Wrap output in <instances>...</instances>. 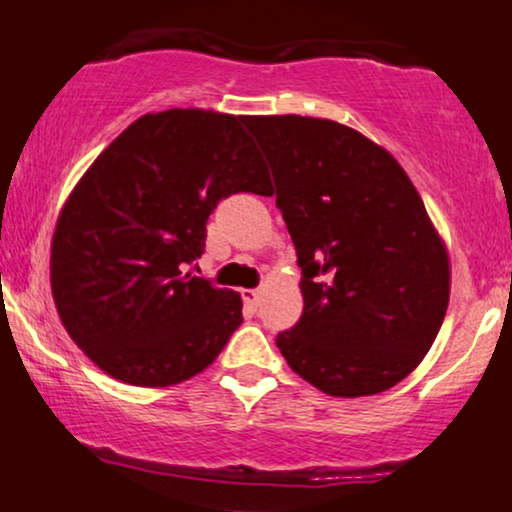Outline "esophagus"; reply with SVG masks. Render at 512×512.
<instances>
[{
    "mask_svg": "<svg viewBox=\"0 0 512 512\" xmlns=\"http://www.w3.org/2000/svg\"><path fill=\"white\" fill-rule=\"evenodd\" d=\"M240 296H243V301L252 305V308H257V305H260V291L257 289H243L240 291Z\"/></svg>",
    "mask_w": 512,
    "mask_h": 512,
    "instance_id": "1",
    "label": "esophagus"
}]
</instances>
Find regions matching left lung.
I'll return each instance as SVG.
<instances>
[{
	"label": "left lung",
	"instance_id": "1",
	"mask_svg": "<svg viewBox=\"0 0 512 512\" xmlns=\"http://www.w3.org/2000/svg\"><path fill=\"white\" fill-rule=\"evenodd\" d=\"M245 127L303 272V315L276 334L281 356L325 395L390 390L428 354L450 298L448 252L419 192L383 146L339 122L257 115Z\"/></svg>",
	"mask_w": 512,
	"mask_h": 512
}]
</instances>
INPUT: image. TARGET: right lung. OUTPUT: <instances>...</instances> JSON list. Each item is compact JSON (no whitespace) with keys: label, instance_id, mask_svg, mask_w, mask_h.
<instances>
[{"label":"right lung","instance_id":"obj_1","mask_svg":"<svg viewBox=\"0 0 512 512\" xmlns=\"http://www.w3.org/2000/svg\"><path fill=\"white\" fill-rule=\"evenodd\" d=\"M245 120L195 108L139 117L64 204L52 238V296L69 337L115 380L182 383L243 322L236 291L185 267L202 257L221 199L269 192Z\"/></svg>","mask_w":512,"mask_h":512}]
</instances>
